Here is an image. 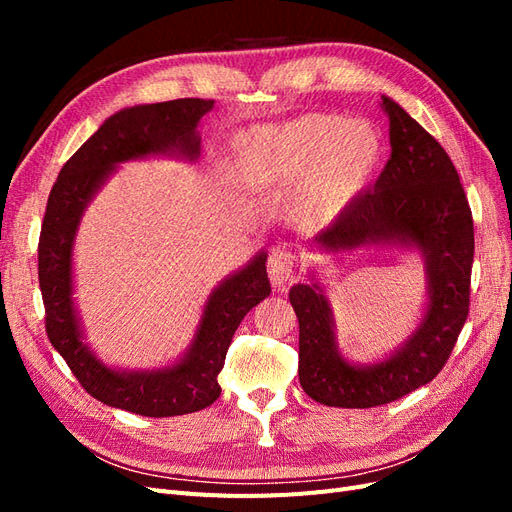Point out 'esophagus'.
Masks as SVG:
<instances>
[{
  "instance_id": "obj_1",
  "label": "esophagus",
  "mask_w": 512,
  "mask_h": 512,
  "mask_svg": "<svg viewBox=\"0 0 512 512\" xmlns=\"http://www.w3.org/2000/svg\"><path fill=\"white\" fill-rule=\"evenodd\" d=\"M292 254L286 250H271L269 260H267V271H269V280L277 290H284L292 282V273H294V262Z\"/></svg>"
}]
</instances>
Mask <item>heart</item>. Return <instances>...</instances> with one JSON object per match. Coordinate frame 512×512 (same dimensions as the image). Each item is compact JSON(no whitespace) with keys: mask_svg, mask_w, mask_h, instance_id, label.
<instances>
[{"mask_svg":"<svg viewBox=\"0 0 512 512\" xmlns=\"http://www.w3.org/2000/svg\"><path fill=\"white\" fill-rule=\"evenodd\" d=\"M380 153L374 128L329 113L254 128L232 147L247 188H299L294 215L307 228L329 226L354 205L374 177Z\"/></svg>","mask_w":512,"mask_h":512,"instance_id":"obj_1","label":"heart"}]
</instances>
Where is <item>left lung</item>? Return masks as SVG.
<instances>
[{
	"label": "left lung",
	"mask_w": 512,
	"mask_h": 512,
	"mask_svg": "<svg viewBox=\"0 0 512 512\" xmlns=\"http://www.w3.org/2000/svg\"><path fill=\"white\" fill-rule=\"evenodd\" d=\"M391 158L374 190L318 232L312 247L339 254L365 245L416 247L427 271V309L416 331L384 361L348 363L337 350L333 312L320 284H297L288 299L299 318V382L318 404L374 408L431 382L468 318L474 222L457 170L442 145L404 108L382 96Z\"/></svg>",
	"instance_id": "left-lung-1"
}]
</instances>
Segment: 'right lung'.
<instances>
[{
    "instance_id": "1",
    "label": "right lung",
    "mask_w": 512,
    "mask_h": 512,
    "mask_svg": "<svg viewBox=\"0 0 512 512\" xmlns=\"http://www.w3.org/2000/svg\"><path fill=\"white\" fill-rule=\"evenodd\" d=\"M211 108L213 100L200 98L123 108L64 164L49 194L38 243L46 335L83 389L106 406L158 418L211 406L222 393L218 374L232 335L243 316L271 292L267 254L260 252L209 294L194 342L173 367L117 371L102 365L81 337L72 299V247L83 211L121 162L156 153L196 160L198 121Z\"/></svg>"
}]
</instances>
